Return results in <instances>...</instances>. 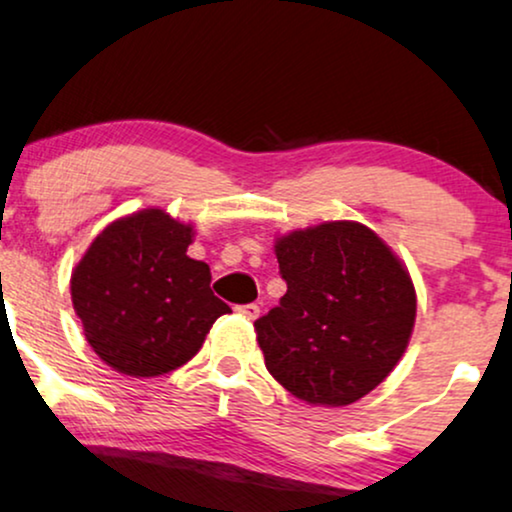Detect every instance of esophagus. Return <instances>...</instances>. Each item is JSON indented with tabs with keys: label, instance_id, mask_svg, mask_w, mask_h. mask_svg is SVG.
<instances>
[{
	"label": "esophagus",
	"instance_id": "obj_1",
	"mask_svg": "<svg viewBox=\"0 0 512 512\" xmlns=\"http://www.w3.org/2000/svg\"><path fill=\"white\" fill-rule=\"evenodd\" d=\"M239 311H242L249 320H256L258 315H261V306H258V304H246V306L239 308Z\"/></svg>",
	"mask_w": 512,
	"mask_h": 512
}]
</instances>
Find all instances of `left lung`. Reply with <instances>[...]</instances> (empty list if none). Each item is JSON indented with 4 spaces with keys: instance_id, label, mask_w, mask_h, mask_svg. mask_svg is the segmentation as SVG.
Here are the masks:
<instances>
[{
    "instance_id": "8db88e82",
    "label": "left lung",
    "mask_w": 512,
    "mask_h": 512,
    "mask_svg": "<svg viewBox=\"0 0 512 512\" xmlns=\"http://www.w3.org/2000/svg\"><path fill=\"white\" fill-rule=\"evenodd\" d=\"M275 256L287 294L254 323L268 372L315 406L363 399L401 361L413 332L408 270L353 220L280 237Z\"/></svg>"
}]
</instances>
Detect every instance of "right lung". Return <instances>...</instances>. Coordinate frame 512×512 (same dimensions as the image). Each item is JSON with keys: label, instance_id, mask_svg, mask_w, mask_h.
<instances>
[{"label": "right lung", "instance_id": "add662e5", "mask_svg": "<svg viewBox=\"0 0 512 512\" xmlns=\"http://www.w3.org/2000/svg\"><path fill=\"white\" fill-rule=\"evenodd\" d=\"M192 225L161 208L116 220L73 270L71 299L99 358L130 377L185 365L230 311L211 292V270L187 256Z\"/></svg>", "mask_w": 512, "mask_h": 512}]
</instances>
